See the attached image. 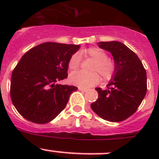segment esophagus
<instances>
[{"instance_id":"obj_1","label":"esophagus","mask_w":159,"mask_h":159,"mask_svg":"<svg viewBox=\"0 0 159 159\" xmlns=\"http://www.w3.org/2000/svg\"><path fill=\"white\" fill-rule=\"evenodd\" d=\"M78 90H80V91H84V92H86V91H88V89H84V88H81V87L78 88Z\"/></svg>"}]
</instances>
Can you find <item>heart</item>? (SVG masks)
Instances as JSON below:
<instances>
[{
  "mask_svg": "<svg viewBox=\"0 0 159 159\" xmlns=\"http://www.w3.org/2000/svg\"><path fill=\"white\" fill-rule=\"evenodd\" d=\"M81 56L84 57H90L94 60L91 73H85L83 71L77 72L70 75L69 81L74 85L81 88H89L98 84L100 80L101 75L102 80L108 81L113 77L116 69L115 62L108 58V54L104 50L99 48H90L82 50L80 52ZM81 57L78 53H75L70 56L68 61V69L73 72L79 68L81 65ZM97 71L98 73L96 72Z\"/></svg>",
  "mask_w": 159,
  "mask_h": 159,
  "instance_id": "obj_1",
  "label": "heart"
}]
</instances>
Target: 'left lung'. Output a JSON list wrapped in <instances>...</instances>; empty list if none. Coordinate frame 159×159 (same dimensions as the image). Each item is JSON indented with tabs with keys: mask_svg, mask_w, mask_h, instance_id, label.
<instances>
[{
	"mask_svg": "<svg viewBox=\"0 0 159 159\" xmlns=\"http://www.w3.org/2000/svg\"><path fill=\"white\" fill-rule=\"evenodd\" d=\"M101 48L111 52L116 69L108 89L96 88L97 101L91 109L112 122L127 119L137 111L147 91L146 70L137 54L119 41H102Z\"/></svg>",
	"mask_w": 159,
	"mask_h": 159,
	"instance_id": "obj_1",
	"label": "left lung"
}]
</instances>
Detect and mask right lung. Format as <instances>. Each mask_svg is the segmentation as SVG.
<instances>
[{"label": "right lung", "mask_w": 159, "mask_h": 159, "mask_svg": "<svg viewBox=\"0 0 159 159\" xmlns=\"http://www.w3.org/2000/svg\"><path fill=\"white\" fill-rule=\"evenodd\" d=\"M80 45L45 42L27 51L11 75V98L25 119L52 121L66 107L78 88L55 84L68 77V61Z\"/></svg>", "instance_id": "1"}]
</instances>
